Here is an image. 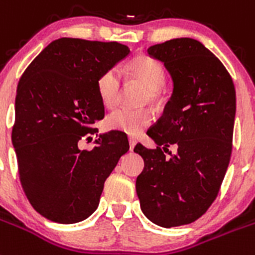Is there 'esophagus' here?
Here are the masks:
<instances>
[{
	"mask_svg": "<svg viewBox=\"0 0 255 255\" xmlns=\"http://www.w3.org/2000/svg\"><path fill=\"white\" fill-rule=\"evenodd\" d=\"M136 143H137V141L134 140L133 137H129V150H130V151H133Z\"/></svg>",
	"mask_w": 255,
	"mask_h": 255,
	"instance_id": "34e87169",
	"label": "esophagus"
}]
</instances>
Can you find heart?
<instances>
[{"mask_svg":"<svg viewBox=\"0 0 255 255\" xmlns=\"http://www.w3.org/2000/svg\"><path fill=\"white\" fill-rule=\"evenodd\" d=\"M130 74L140 81L146 88L151 101L158 100L159 91L165 85V72L159 61L146 56H138L128 65ZM121 73L117 68H110L100 74L96 87L100 100L106 108H113L117 104L121 91ZM152 122V114L147 109H126L121 108L110 113L105 119L106 127L122 133L137 136Z\"/></svg>","mask_w":255,"mask_h":255,"instance_id":"obj_1","label":"heart"}]
</instances>
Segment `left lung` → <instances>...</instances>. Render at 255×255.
Wrapping results in <instances>:
<instances>
[{"mask_svg":"<svg viewBox=\"0 0 255 255\" xmlns=\"http://www.w3.org/2000/svg\"><path fill=\"white\" fill-rule=\"evenodd\" d=\"M147 54L164 63L173 94L147 130L156 149L134 147L145 161L136 191L142 213L169 229L200 218L220 192L231 158L236 92L225 65L196 39H170ZM170 144L177 154L165 157Z\"/></svg>","mask_w":255,"mask_h":255,"instance_id":"8db88e82","label":"left lung"}]
</instances>
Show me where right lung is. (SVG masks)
I'll return each mask as SVG.
<instances>
[{
    "label": "right lung",
    "instance_id": "obj_1",
    "mask_svg": "<svg viewBox=\"0 0 255 255\" xmlns=\"http://www.w3.org/2000/svg\"><path fill=\"white\" fill-rule=\"evenodd\" d=\"M128 54L118 42L59 38L21 75L11 138L24 192L47 220L77 223L90 217L104 182L129 150L117 132L100 134L92 150L78 147L105 114L97 79Z\"/></svg>",
    "mask_w": 255,
    "mask_h": 255
}]
</instances>
